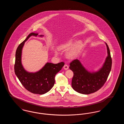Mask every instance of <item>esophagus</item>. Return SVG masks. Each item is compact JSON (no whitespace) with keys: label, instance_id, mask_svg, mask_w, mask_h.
<instances>
[{"label":"esophagus","instance_id":"1","mask_svg":"<svg viewBox=\"0 0 124 124\" xmlns=\"http://www.w3.org/2000/svg\"><path fill=\"white\" fill-rule=\"evenodd\" d=\"M63 68H64V69L65 70H67L68 68H69V66H68V65H64V67H63Z\"/></svg>","mask_w":124,"mask_h":124}]
</instances>
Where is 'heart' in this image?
Instances as JSON below:
<instances>
[{"instance_id":"1","label":"heart","mask_w":124,"mask_h":124,"mask_svg":"<svg viewBox=\"0 0 124 124\" xmlns=\"http://www.w3.org/2000/svg\"><path fill=\"white\" fill-rule=\"evenodd\" d=\"M74 42L73 39H70L67 41L61 44L59 46V49L60 51H66L65 56L67 58L72 59L75 58L78 54L82 46V42L78 40ZM55 53L58 54V51L55 50Z\"/></svg>"}]
</instances>
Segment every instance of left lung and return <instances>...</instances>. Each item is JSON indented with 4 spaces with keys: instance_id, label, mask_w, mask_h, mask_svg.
Returning <instances> with one entry per match:
<instances>
[{
    "instance_id": "1",
    "label": "left lung",
    "mask_w": 124,
    "mask_h": 124,
    "mask_svg": "<svg viewBox=\"0 0 124 124\" xmlns=\"http://www.w3.org/2000/svg\"><path fill=\"white\" fill-rule=\"evenodd\" d=\"M107 56L102 66L98 71H89L78 59L73 60L69 68L73 72L71 86L75 91L83 94H89L101 88L106 82L112 68L110 52L106 43Z\"/></svg>"
}]
</instances>
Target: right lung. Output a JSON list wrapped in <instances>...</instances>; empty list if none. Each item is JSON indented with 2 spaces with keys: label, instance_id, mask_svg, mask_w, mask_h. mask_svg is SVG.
<instances>
[{
  "label": "right lung",
  "instance_id": "right-lung-1",
  "mask_svg": "<svg viewBox=\"0 0 124 124\" xmlns=\"http://www.w3.org/2000/svg\"><path fill=\"white\" fill-rule=\"evenodd\" d=\"M38 33L31 32L18 46L15 54L14 71L19 80L24 87L34 94H44L49 92L55 83V76L65 65L63 62L54 64L47 62L41 69L35 72H30L24 69L22 64V49L25 42L31 36H37ZM42 37L44 35L39 36Z\"/></svg>",
  "mask_w": 124,
  "mask_h": 124
}]
</instances>
